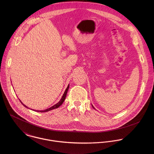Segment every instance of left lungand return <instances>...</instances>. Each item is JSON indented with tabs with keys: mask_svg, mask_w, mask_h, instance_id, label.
<instances>
[{
	"mask_svg": "<svg viewBox=\"0 0 154 154\" xmlns=\"http://www.w3.org/2000/svg\"><path fill=\"white\" fill-rule=\"evenodd\" d=\"M92 107H93V108H94V109H95V108H94V106H92Z\"/></svg>",
	"mask_w": 154,
	"mask_h": 154,
	"instance_id": "8db88e82",
	"label": "left lung"
}]
</instances>
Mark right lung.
<instances>
[{"label":"right lung","mask_w":154,"mask_h":154,"mask_svg":"<svg viewBox=\"0 0 154 154\" xmlns=\"http://www.w3.org/2000/svg\"><path fill=\"white\" fill-rule=\"evenodd\" d=\"M69 87V85H68V86H67V87L66 88V90H65V92H64V94H63V96H62V98L60 99V100L56 104H55V105H54L53 106H52L51 107H50L49 109H45V110H34V111H37V112H47V111H48L53 110V109H57V108L59 107L63 104V103L64 102V101H65V98H66V95H67V92ZM21 101V103H22V104H23V106L24 107H25L26 108L29 109L27 106H26L25 104H23L22 103V102H21V101ZM31 110H32V109H31Z\"/></svg>","instance_id":"obj_1"}]
</instances>
